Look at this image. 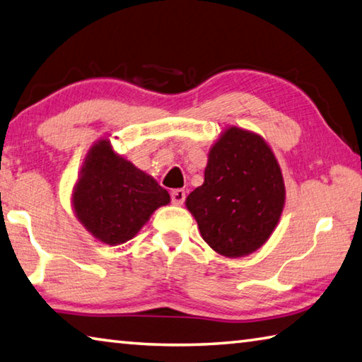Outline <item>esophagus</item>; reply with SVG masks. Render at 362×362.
<instances>
[{
  "label": "esophagus",
  "instance_id": "1",
  "mask_svg": "<svg viewBox=\"0 0 362 362\" xmlns=\"http://www.w3.org/2000/svg\"><path fill=\"white\" fill-rule=\"evenodd\" d=\"M185 198H187L185 189H182V188H177L173 193H170V201H173V204H175V206H182V204L185 202Z\"/></svg>",
  "mask_w": 362,
  "mask_h": 362
}]
</instances>
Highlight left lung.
<instances>
[{
  "label": "left lung",
  "mask_w": 362,
  "mask_h": 362,
  "mask_svg": "<svg viewBox=\"0 0 362 362\" xmlns=\"http://www.w3.org/2000/svg\"><path fill=\"white\" fill-rule=\"evenodd\" d=\"M284 204V177L271 148L259 136L235 127L210 150L204 183L187 198L202 239L228 258L264 244Z\"/></svg>",
  "instance_id": "8db88e82"
}]
</instances>
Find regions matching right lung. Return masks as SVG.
<instances>
[{
  "instance_id": "right-lung-1",
  "label": "right lung",
  "mask_w": 362,
  "mask_h": 362,
  "mask_svg": "<svg viewBox=\"0 0 362 362\" xmlns=\"http://www.w3.org/2000/svg\"><path fill=\"white\" fill-rule=\"evenodd\" d=\"M169 194L152 177L100 141L85 158L72 204L77 218L104 244H123L139 233Z\"/></svg>"
}]
</instances>
